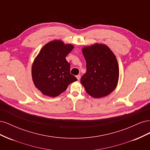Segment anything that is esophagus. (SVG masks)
Returning a JSON list of instances; mask_svg holds the SVG:
<instances>
[{"instance_id": "34e87169", "label": "esophagus", "mask_w": 150, "mask_h": 150, "mask_svg": "<svg viewBox=\"0 0 150 150\" xmlns=\"http://www.w3.org/2000/svg\"><path fill=\"white\" fill-rule=\"evenodd\" d=\"M76 78H77V79H78V80H79L81 79V76L80 75L76 76Z\"/></svg>"}]
</instances>
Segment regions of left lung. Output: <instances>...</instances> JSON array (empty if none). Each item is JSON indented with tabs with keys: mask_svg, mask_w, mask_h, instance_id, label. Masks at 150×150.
I'll use <instances>...</instances> for the list:
<instances>
[{
	"mask_svg": "<svg viewBox=\"0 0 150 150\" xmlns=\"http://www.w3.org/2000/svg\"><path fill=\"white\" fill-rule=\"evenodd\" d=\"M82 52L86 61V72L81 83L86 91L94 98L111 94L118 83L120 71L115 54L104 44L95 43L85 46Z\"/></svg>",
	"mask_w": 150,
	"mask_h": 150,
	"instance_id": "8db88e82",
	"label": "left lung"
}]
</instances>
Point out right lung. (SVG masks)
Segmentation results:
<instances>
[{"label":"right lung","mask_w":150,"mask_h":150,"mask_svg":"<svg viewBox=\"0 0 150 150\" xmlns=\"http://www.w3.org/2000/svg\"><path fill=\"white\" fill-rule=\"evenodd\" d=\"M73 48L71 44L55 39L45 44L34 59L32 78L35 88L45 96L56 97L78 80L70 74V64L66 59Z\"/></svg>","instance_id":"add662e5"}]
</instances>
